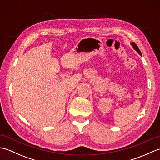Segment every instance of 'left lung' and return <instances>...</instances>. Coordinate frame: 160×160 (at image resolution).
Segmentation results:
<instances>
[{
	"mask_svg": "<svg viewBox=\"0 0 160 160\" xmlns=\"http://www.w3.org/2000/svg\"><path fill=\"white\" fill-rule=\"evenodd\" d=\"M131 45H132V47H133V48L137 51V52H138V53L139 54H140V55H142L141 54V52H140V49H139V48H138V47L137 46V45L135 43H134V42H132L131 43Z\"/></svg>",
	"mask_w": 160,
	"mask_h": 160,
	"instance_id": "left-lung-1",
	"label": "left lung"
}]
</instances>
